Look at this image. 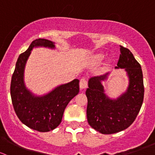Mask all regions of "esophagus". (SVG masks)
<instances>
[{"instance_id": "1", "label": "esophagus", "mask_w": 155, "mask_h": 155, "mask_svg": "<svg viewBox=\"0 0 155 155\" xmlns=\"http://www.w3.org/2000/svg\"><path fill=\"white\" fill-rule=\"evenodd\" d=\"M79 87H80L81 90H85V88H87V80L85 79V78H82V79H80Z\"/></svg>"}]
</instances>
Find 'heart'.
Segmentation results:
<instances>
[{
    "instance_id": "obj_1",
    "label": "heart",
    "mask_w": 155,
    "mask_h": 155,
    "mask_svg": "<svg viewBox=\"0 0 155 155\" xmlns=\"http://www.w3.org/2000/svg\"><path fill=\"white\" fill-rule=\"evenodd\" d=\"M104 58H105V55H104V54H101V53H100V54H97L94 57V62L95 64L100 63V62H101L103 60H104Z\"/></svg>"
}]
</instances>
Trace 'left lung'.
I'll list each match as a JSON object with an SVG mask.
<instances>
[{
    "mask_svg": "<svg viewBox=\"0 0 155 155\" xmlns=\"http://www.w3.org/2000/svg\"><path fill=\"white\" fill-rule=\"evenodd\" d=\"M117 67L123 69L128 78L126 91L111 98L106 94L102 82L109 73L88 79L85 94L87 98V118L89 125L103 134H112L127 129L137 118L144 97L141 66L127 48L121 46Z\"/></svg>",
    "mask_w": 155,
    "mask_h": 155,
    "instance_id": "1",
    "label": "left lung"
}]
</instances>
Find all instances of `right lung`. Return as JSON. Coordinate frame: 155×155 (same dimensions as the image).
I'll list each match as a JSON object with an SVG mask.
<instances>
[{"mask_svg": "<svg viewBox=\"0 0 155 155\" xmlns=\"http://www.w3.org/2000/svg\"><path fill=\"white\" fill-rule=\"evenodd\" d=\"M44 47L54 49V42L37 39L21 54L17 60L12 76L10 94L14 110L20 121L31 129L48 132L61 122L65 108L79 92V80L58 85L47 94H34L25 83V69L34 48Z\"/></svg>", "mask_w": 155, "mask_h": 155, "instance_id": "obj_1", "label": "right lung"}]
</instances>
